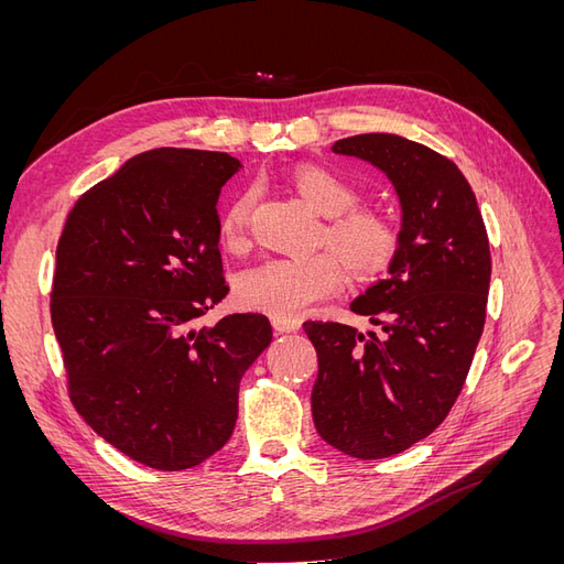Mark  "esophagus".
<instances>
[{
  "label": "esophagus",
  "mask_w": 564,
  "mask_h": 564,
  "mask_svg": "<svg viewBox=\"0 0 564 564\" xmlns=\"http://www.w3.org/2000/svg\"><path fill=\"white\" fill-rule=\"evenodd\" d=\"M272 329H275L278 334L299 332L301 329V322L299 319H278V317H272Z\"/></svg>",
  "instance_id": "esophagus-1"
}]
</instances>
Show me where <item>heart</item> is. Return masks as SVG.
I'll list each match as a JSON object with an SVG mask.
<instances>
[{"label":"heart","mask_w":564,"mask_h":564,"mask_svg":"<svg viewBox=\"0 0 564 564\" xmlns=\"http://www.w3.org/2000/svg\"><path fill=\"white\" fill-rule=\"evenodd\" d=\"M292 185L308 207L324 216L319 242L350 272L352 278H373L398 251V230L383 214L357 209L360 191L324 166L305 164L292 174ZM253 191L235 197L220 218V242L240 251L253 209ZM340 284V268L329 253L308 259H268L245 270L237 280V301L245 308L278 319H296L313 303L332 296Z\"/></svg>","instance_id":"1"}]
</instances>
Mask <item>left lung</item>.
Segmentation results:
<instances>
[{"instance_id": "1", "label": "left lung", "mask_w": 564, "mask_h": 564, "mask_svg": "<svg viewBox=\"0 0 564 564\" xmlns=\"http://www.w3.org/2000/svg\"><path fill=\"white\" fill-rule=\"evenodd\" d=\"M336 155L365 160L395 187L402 220L388 278L350 303L377 332L305 322L317 350L313 421L355 458H386L445 421L482 336L491 256L475 193L440 152L395 133L340 139Z\"/></svg>"}]
</instances>
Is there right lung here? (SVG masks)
I'll list each match as a JSON object with an SVG mask.
<instances>
[{
    "mask_svg": "<svg viewBox=\"0 0 564 564\" xmlns=\"http://www.w3.org/2000/svg\"><path fill=\"white\" fill-rule=\"evenodd\" d=\"M240 169L226 152L155 148L65 218L51 322L70 400L148 468H193L226 445L240 381L272 340L259 313L197 327L228 294L216 202Z\"/></svg>",
    "mask_w": 564,
    "mask_h": 564,
    "instance_id": "add662e5",
    "label": "right lung"
}]
</instances>
